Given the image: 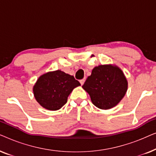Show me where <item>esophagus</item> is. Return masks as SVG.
<instances>
[{
    "mask_svg": "<svg viewBox=\"0 0 156 156\" xmlns=\"http://www.w3.org/2000/svg\"><path fill=\"white\" fill-rule=\"evenodd\" d=\"M80 84H82V85H83V84H84V82H85V78H84V79H82V80H81L80 81Z\"/></svg>",
    "mask_w": 156,
    "mask_h": 156,
    "instance_id": "1",
    "label": "esophagus"
}]
</instances>
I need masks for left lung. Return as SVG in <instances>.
<instances>
[{"label": "left lung", "instance_id": "left-lung-1", "mask_svg": "<svg viewBox=\"0 0 156 156\" xmlns=\"http://www.w3.org/2000/svg\"><path fill=\"white\" fill-rule=\"evenodd\" d=\"M82 87L89 93L94 105L101 109H109L124 97L128 82L119 67L99 65L94 68Z\"/></svg>", "mask_w": 156, "mask_h": 156}]
</instances>
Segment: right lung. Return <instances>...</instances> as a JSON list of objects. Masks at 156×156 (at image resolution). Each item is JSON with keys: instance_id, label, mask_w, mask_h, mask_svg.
Instances as JSON below:
<instances>
[{"instance_id": "obj_1", "label": "right lung", "mask_w": 156, "mask_h": 156, "mask_svg": "<svg viewBox=\"0 0 156 156\" xmlns=\"http://www.w3.org/2000/svg\"><path fill=\"white\" fill-rule=\"evenodd\" d=\"M80 85L73 76L57 70L40 76L33 87L34 96L42 107L58 110L67 103L74 88Z\"/></svg>"}]
</instances>
